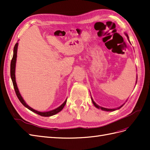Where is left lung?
I'll return each instance as SVG.
<instances>
[{"mask_svg": "<svg viewBox=\"0 0 150 150\" xmlns=\"http://www.w3.org/2000/svg\"><path fill=\"white\" fill-rule=\"evenodd\" d=\"M126 34V35L127 36V38H128V34ZM91 99H92V101H93V103L94 104V105L96 106L97 108H100V109H101L102 110H103V111H115L116 110H117V109H120V108H121L122 106H122H121L120 107H119L117 109H107V108H103V107H101V106H98V104H96V103H95L94 101H93V98H91Z\"/></svg>", "mask_w": 150, "mask_h": 150, "instance_id": "left-lung-1", "label": "left lung"}]
</instances>
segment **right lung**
<instances>
[{
    "label": "right lung",
    "instance_id": "1",
    "mask_svg": "<svg viewBox=\"0 0 150 150\" xmlns=\"http://www.w3.org/2000/svg\"><path fill=\"white\" fill-rule=\"evenodd\" d=\"M17 46H18V43L17 42L15 44L14 48H13V57H12V59L11 60V79H12V81L13 88H14V89H15V92H16V94L17 95L18 99H19V101H21V103L22 104H23V105L25 107H26L27 108H28L29 110H30V111L35 112L36 114H38L40 116L48 117V116H52V115L57 114V112L61 111L63 109V108L64 107L65 104L66 103V101H67V99L64 101V103L62 104V105H61L59 108L55 109V110L50 111H47V112H39V111H38L34 110V109H33V108H31L30 106H29L28 104L25 103V102L24 101L23 98H22L21 95L20 94L19 90H18V88H17V84H16V77H15V68H16V57H17Z\"/></svg>",
    "mask_w": 150,
    "mask_h": 150
}]
</instances>
